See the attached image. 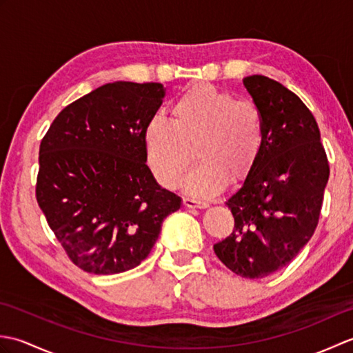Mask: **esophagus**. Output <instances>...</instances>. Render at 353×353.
<instances>
[{
    "label": "esophagus",
    "instance_id": "34e87169",
    "mask_svg": "<svg viewBox=\"0 0 353 353\" xmlns=\"http://www.w3.org/2000/svg\"><path fill=\"white\" fill-rule=\"evenodd\" d=\"M183 205L186 208H194V209H203V208H208L209 205L206 203V201H201V200H196V199H191V197H183Z\"/></svg>",
    "mask_w": 353,
    "mask_h": 353
}]
</instances>
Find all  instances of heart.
Masks as SVG:
<instances>
[{"instance_id":"b5f03b06","label":"heart","mask_w":353,"mask_h":353,"mask_svg":"<svg viewBox=\"0 0 353 353\" xmlns=\"http://www.w3.org/2000/svg\"><path fill=\"white\" fill-rule=\"evenodd\" d=\"M147 165L165 188H174L192 161L197 168L185 179L192 196L212 197L228 181L243 183L256 165L264 144V117L249 99L196 83L172 101L170 123L156 115L142 133Z\"/></svg>"}]
</instances>
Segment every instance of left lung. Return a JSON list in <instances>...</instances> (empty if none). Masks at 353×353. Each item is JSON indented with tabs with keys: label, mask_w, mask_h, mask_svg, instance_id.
<instances>
[{
	"label": "left lung",
	"mask_w": 353,
	"mask_h": 353,
	"mask_svg": "<svg viewBox=\"0 0 353 353\" xmlns=\"http://www.w3.org/2000/svg\"><path fill=\"white\" fill-rule=\"evenodd\" d=\"M243 83L264 117V144L250 176L226 201L235 228L214 252L235 274L261 279L290 264L311 239L329 162L316 118L294 92L265 76Z\"/></svg>",
	"instance_id": "left-lung-1"
}]
</instances>
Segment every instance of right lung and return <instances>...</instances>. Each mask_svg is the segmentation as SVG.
<instances>
[{"label":"right lung","mask_w":353,"mask_h":353,"mask_svg":"<svg viewBox=\"0 0 353 353\" xmlns=\"http://www.w3.org/2000/svg\"><path fill=\"white\" fill-rule=\"evenodd\" d=\"M161 83H108L68 104L39 147L37 205L68 258L94 274L134 268L182 200L147 167L142 133Z\"/></svg>","instance_id":"obj_1"}]
</instances>
